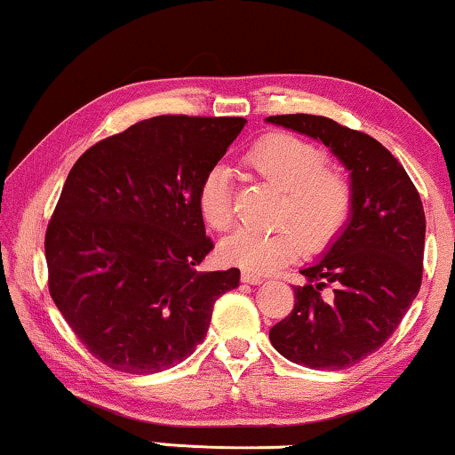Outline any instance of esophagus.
Wrapping results in <instances>:
<instances>
[{"label": "esophagus", "instance_id": "1", "mask_svg": "<svg viewBox=\"0 0 455 455\" xmlns=\"http://www.w3.org/2000/svg\"><path fill=\"white\" fill-rule=\"evenodd\" d=\"M242 282L257 285V283H263L265 279L260 277V275H257V273H252V271H242Z\"/></svg>", "mask_w": 455, "mask_h": 455}]
</instances>
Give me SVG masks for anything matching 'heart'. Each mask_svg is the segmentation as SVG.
<instances>
[{
	"label": "heart",
	"instance_id": "obj_1",
	"mask_svg": "<svg viewBox=\"0 0 455 455\" xmlns=\"http://www.w3.org/2000/svg\"><path fill=\"white\" fill-rule=\"evenodd\" d=\"M246 164L265 182L283 190L273 229L242 228L221 244V259L252 273H271L294 260L304 248L319 252L344 234L354 213V186L313 142L273 132L252 145ZM198 211L217 232L234 223L232 172L217 164L198 186Z\"/></svg>",
	"mask_w": 455,
	"mask_h": 455
}]
</instances>
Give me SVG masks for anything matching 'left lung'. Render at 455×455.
Masks as SVG:
<instances>
[{"label":"left lung","mask_w":455,"mask_h":455,"mask_svg":"<svg viewBox=\"0 0 455 455\" xmlns=\"http://www.w3.org/2000/svg\"><path fill=\"white\" fill-rule=\"evenodd\" d=\"M338 155L354 186L352 220L319 263L302 269L294 308L269 339L291 363L339 371L377 352L419 294L425 209L400 161L372 136L325 116H269Z\"/></svg>","instance_id":"8db88e82"}]
</instances>
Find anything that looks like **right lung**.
<instances>
[{"label":"right lung","instance_id":"obj_1","mask_svg":"<svg viewBox=\"0 0 455 455\" xmlns=\"http://www.w3.org/2000/svg\"><path fill=\"white\" fill-rule=\"evenodd\" d=\"M244 117L157 116L108 136L68 173L45 232L47 283L83 346L109 369L151 375L188 358L240 269L213 251L198 186Z\"/></svg>","mask_w":455,"mask_h":455}]
</instances>
